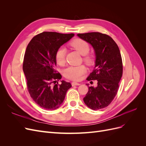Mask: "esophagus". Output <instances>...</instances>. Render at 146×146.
Segmentation results:
<instances>
[{"label":"esophagus","instance_id":"34e87169","mask_svg":"<svg viewBox=\"0 0 146 146\" xmlns=\"http://www.w3.org/2000/svg\"><path fill=\"white\" fill-rule=\"evenodd\" d=\"M72 86H78L80 85V83H77V82H72Z\"/></svg>","mask_w":146,"mask_h":146}]
</instances>
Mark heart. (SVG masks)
<instances>
[{
	"instance_id": "heart-1",
	"label": "heart",
	"mask_w": 146,
	"mask_h": 146,
	"mask_svg": "<svg viewBox=\"0 0 146 146\" xmlns=\"http://www.w3.org/2000/svg\"><path fill=\"white\" fill-rule=\"evenodd\" d=\"M70 46L75 50L83 55V61L86 64L91 66L94 62V57L88 54L90 50L89 44L86 41L80 38L75 39L70 42ZM55 60L57 64L63 66L65 63L66 49L63 47H59L55 52ZM86 72V68L83 65L78 66H69L64 70V76L66 78L74 81L80 80L82 76Z\"/></svg>"
}]
</instances>
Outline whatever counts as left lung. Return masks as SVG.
<instances>
[{"label":"left lung","mask_w":146,"mask_h":146,"mask_svg":"<svg viewBox=\"0 0 146 146\" xmlns=\"http://www.w3.org/2000/svg\"><path fill=\"white\" fill-rule=\"evenodd\" d=\"M77 35L91 44L96 55L94 69L86 80H97L98 86H89L83 101L93 110L104 108L115 98L122 76L123 65L120 50L116 42L108 35L91 32Z\"/></svg>","instance_id":"1"}]
</instances>
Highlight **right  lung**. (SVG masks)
Wrapping results in <instances>:
<instances>
[{
    "instance_id": "right-lung-1",
    "label": "right lung",
    "mask_w": 146,
    "mask_h": 146,
    "mask_svg": "<svg viewBox=\"0 0 146 146\" xmlns=\"http://www.w3.org/2000/svg\"><path fill=\"white\" fill-rule=\"evenodd\" d=\"M74 36V33L44 32L35 36L26 48L23 69L27 90L35 102L44 109L60 107L72 86L63 80L56 83L61 76L55 69V55L56 50Z\"/></svg>"
}]
</instances>
